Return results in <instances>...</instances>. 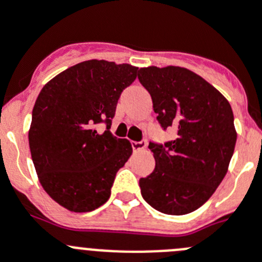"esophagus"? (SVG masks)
I'll use <instances>...</instances> for the list:
<instances>
[{
  "label": "esophagus",
  "mask_w": 262,
  "mask_h": 262,
  "mask_svg": "<svg viewBox=\"0 0 262 262\" xmlns=\"http://www.w3.org/2000/svg\"><path fill=\"white\" fill-rule=\"evenodd\" d=\"M131 145H133V149L135 152L138 150L144 149V148L147 147V140H140V141H131Z\"/></svg>",
  "instance_id": "1"
}]
</instances>
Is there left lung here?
Wrapping results in <instances>:
<instances>
[{"label": "left lung", "mask_w": 262, "mask_h": 262, "mask_svg": "<svg viewBox=\"0 0 262 262\" xmlns=\"http://www.w3.org/2000/svg\"><path fill=\"white\" fill-rule=\"evenodd\" d=\"M138 78L152 97L162 129L177 131L174 140L149 143L156 166L139 181L141 196L165 214L193 212L227 172L236 143L231 106L213 85L183 67H144Z\"/></svg>", "instance_id": "obj_1"}]
</instances>
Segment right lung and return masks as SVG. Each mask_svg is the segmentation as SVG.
<instances>
[{"label": "right lung", "instance_id": "add662e5", "mask_svg": "<svg viewBox=\"0 0 262 262\" xmlns=\"http://www.w3.org/2000/svg\"><path fill=\"white\" fill-rule=\"evenodd\" d=\"M138 67L84 61L44 85L32 110L31 156L42 188L71 212H91L110 198L115 174L133 153L110 133L115 107ZM107 129L100 134L97 124Z\"/></svg>", "mask_w": 262, "mask_h": 262}]
</instances>
